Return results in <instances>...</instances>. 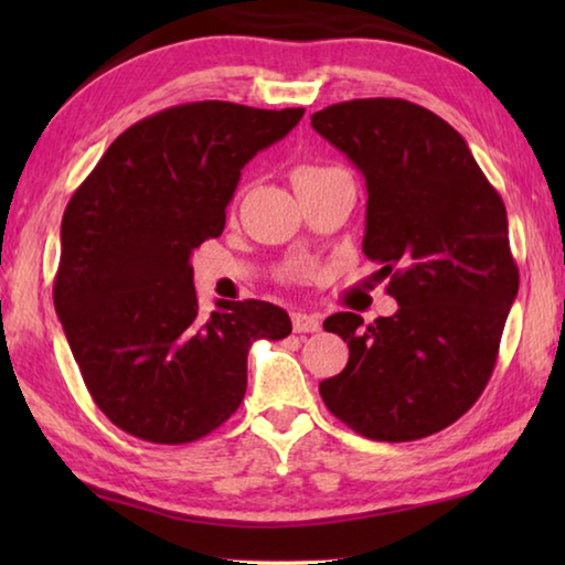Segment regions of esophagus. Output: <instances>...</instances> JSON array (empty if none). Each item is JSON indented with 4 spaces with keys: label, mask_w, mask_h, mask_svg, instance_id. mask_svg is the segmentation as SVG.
<instances>
[{
    "label": "esophagus",
    "mask_w": 565,
    "mask_h": 565,
    "mask_svg": "<svg viewBox=\"0 0 565 565\" xmlns=\"http://www.w3.org/2000/svg\"><path fill=\"white\" fill-rule=\"evenodd\" d=\"M291 323L296 333H313L321 329L319 317H313V313H303V311L291 313Z\"/></svg>",
    "instance_id": "34e87169"
}]
</instances>
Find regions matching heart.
<instances>
[{
	"label": "heart",
	"instance_id": "obj_1",
	"mask_svg": "<svg viewBox=\"0 0 565 565\" xmlns=\"http://www.w3.org/2000/svg\"><path fill=\"white\" fill-rule=\"evenodd\" d=\"M319 171H323V169H321V167H309V164H303V167H296V169H294L291 179H294V184H299V181H303V179L317 177Z\"/></svg>",
	"mask_w": 565,
	"mask_h": 565
}]
</instances>
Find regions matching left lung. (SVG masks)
I'll use <instances>...</instances> for the list:
<instances>
[{"mask_svg":"<svg viewBox=\"0 0 565 565\" xmlns=\"http://www.w3.org/2000/svg\"><path fill=\"white\" fill-rule=\"evenodd\" d=\"M366 179L363 254L384 264L398 309L363 327L339 311L323 329L349 363L321 381L327 408L374 441H416L483 394L519 294L509 216L466 139L406 99H353L311 117Z\"/></svg>","mask_w":565,"mask_h":565,"instance_id":"obj_1","label":"left lung"}]
</instances>
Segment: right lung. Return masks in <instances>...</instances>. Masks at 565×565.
Segmentation results:
<instances>
[{
	"label": "right lung",
	"instance_id": "1",
	"mask_svg": "<svg viewBox=\"0 0 565 565\" xmlns=\"http://www.w3.org/2000/svg\"><path fill=\"white\" fill-rule=\"evenodd\" d=\"M301 117L179 104L119 134L66 204L54 309L121 431L171 446L212 434L244 401L248 347L291 333L269 301L218 299L204 317L191 254L224 232L242 169Z\"/></svg>",
	"mask_w": 565,
	"mask_h": 565
}]
</instances>
